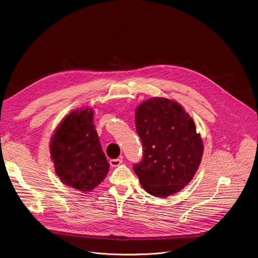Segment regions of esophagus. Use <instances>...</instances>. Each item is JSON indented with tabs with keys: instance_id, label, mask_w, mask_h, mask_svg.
Returning a JSON list of instances; mask_svg holds the SVG:
<instances>
[{
	"instance_id": "34e87169",
	"label": "esophagus",
	"mask_w": 258,
	"mask_h": 258,
	"mask_svg": "<svg viewBox=\"0 0 258 258\" xmlns=\"http://www.w3.org/2000/svg\"><path fill=\"white\" fill-rule=\"evenodd\" d=\"M121 162H122V158H121V157L115 158V159H110V160H109V164H110L112 167L118 166L119 164H121Z\"/></svg>"
}]
</instances>
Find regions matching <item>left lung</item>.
I'll use <instances>...</instances> for the list:
<instances>
[{"label":"left lung","mask_w":258,"mask_h":258,"mask_svg":"<svg viewBox=\"0 0 258 258\" xmlns=\"http://www.w3.org/2000/svg\"><path fill=\"white\" fill-rule=\"evenodd\" d=\"M136 128L144 156L134 170L143 188L157 198L184 188L204 155L201 135L184 107L166 98L146 100L136 108Z\"/></svg>","instance_id":"8db88e82"}]
</instances>
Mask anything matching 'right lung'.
<instances>
[{
  "label": "right lung",
  "mask_w": 258,
  "mask_h": 258,
  "mask_svg": "<svg viewBox=\"0 0 258 258\" xmlns=\"http://www.w3.org/2000/svg\"><path fill=\"white\" fill-rule=\"evenodd\" d=\"M50 153L55 174L79 191H92L108 172L92 108L74 109L61 119L51 138Z\"/></svg>",
  "instance_id": "right-lung-1"
}]
</instances>
